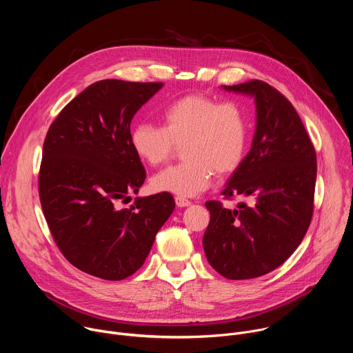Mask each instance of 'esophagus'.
<instances>
[{
    "mask_svg": "<svg viewBox=\"0 0 353 353\" xmlns=\"http://www.w3.org/2000/svg\"><path fill=\"white\" fill-rule=\"evenodd\" d=\"M174 201H176V204H177V207H180V208L191 205V201H190V199H187L185 196H180V195H177V196L174 198Z\"/></svg>",
    "mask_w": 353,
    "mask_h": 353,
    "instance_id": "obj_1",
    "label": "esophagus"
}]
</instances>
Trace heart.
<instances>
[{
    "instance_id": "heart-1",
    "label": "heart",
    "mask_w": 353,
    "mask_h": 353,
    "mask_svg": "<svg viewBox=\"0 0 353 353\" xmlns=\"http://www.w3.org/2000/svg\"><path fill=\"white\" fill-rule=\"evenodd\" d=\"M130 141L135 155L154 168L166 163L183 145L184 161L155 174L150 184L157 191L191 196L207 190L214 174L239 169L248 143V119L236 102L187 94L162 112V127L139 123Z\"/></svg>"
}]
</instances>
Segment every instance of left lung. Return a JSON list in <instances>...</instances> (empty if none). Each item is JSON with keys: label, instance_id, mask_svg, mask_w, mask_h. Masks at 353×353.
Listing matches in <instances>:
<instances>
[{"label": "left lung", "instance_id": "obj_1", "mask_svg": "<svg viewBox=\"0 0 353 353\" xmlns=\"http://www.w3.org/2000/svg\"><path fill=\"white\" fill-rule=\"evenodd\" d=\"M223 88L256 100L253 145L221 192L225 199L251 201L233 211L207 201L211 221L203 244L216 272L250 279L278 268L303 240L314 210L317 158L303 123L279 90L259 79Z\"/></svg>", "mask_w": 353, "mask_h": 353}]
</instances>
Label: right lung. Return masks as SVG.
I'll return each instance as SVG.
<instances>
[{"label": "right lung", "instance_id": "1", "mask_svg": "<svg viewBox=\"0 0 353 353\" xmlns=\"http://www.w3.org/2000/svg\"><path fill=\"white\" fill-rule=\"evenodd\" d=\"M162 86L94 82L47 131L39 170L41 210L63 256L89 275L121 281L138 271L176 207L170 192L119 207L146 177L131 146V120Z\"/></svg>", "mask_w": 353, "mask_h": 353}]
</instances>
